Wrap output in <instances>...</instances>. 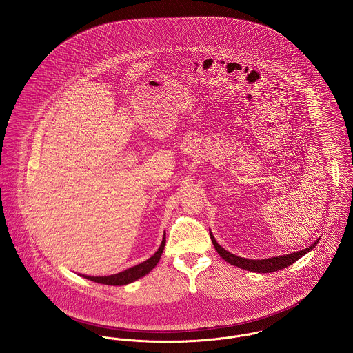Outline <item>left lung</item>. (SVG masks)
<instances>
[{
	"label": "left lung",
	"mask_w": 353,
	"mask_h": 353,
	"mask_svg": "<svg viewBox=\"0 0 353 353\" xmlns=\"http://www.w3.org/2000/svg\"><path fill=\"white\" fill-rule=\"evenodd\" d=\"M212 243L214 245V248L217 250V253L229 263L230 265L239 267L241 270H250V272H257V273H270V272H276V270H284L287 267H290V264H293L294 261H297L301 256H304L305 253H308L311 249L314 248L317 245V241H314L310 248L303 249L300 252H294L290 254L285 256H277V257H270L265 260H248L244 257H239L236 254H232L228 250L221 248L217 241L214 240L213 234H210Z\"/></svg>",
	"instance_id": "left-lung-1"
}]
</instances>
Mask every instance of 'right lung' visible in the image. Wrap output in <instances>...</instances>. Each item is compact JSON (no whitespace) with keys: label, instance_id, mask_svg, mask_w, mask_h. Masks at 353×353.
I'll return each mask as SVG.
<instances>
[{"label":"right lung","instance_id":"right-lung-1","mask_svg":"<svg viewBox=\"0 0 353 353\" xmlns=\"http://www.w3.org/2000/svg\"><path fill=\"white\" fill-rule=\"evenodd\" d=\"M164 247H165V234H164V239H163V243H161L160 248L157 249V252L150 259H148L146 261H144V263H141L139 265H134V267L124 270V272H120L117 274H112V276H103V277L83 276V277L88 279V280H92L94 283L105 284V285H126V284L133 283L137 279L145 276L146 273H149L150 270L157 265V263H159V260H160V257L163 254Z\"/></svg>","mask_w":353,"mask_h":353}]
</instances>
